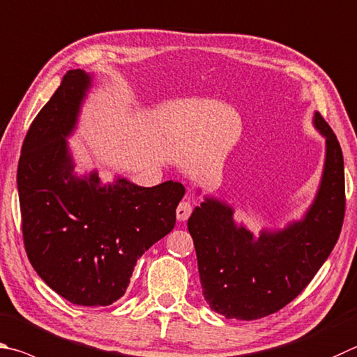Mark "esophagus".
I'll return each instance as SVG.
<instances>
[{
  "label": "esophagus",
  "instance_id": "34e87169",
  "mask_svg": "<svg viewBox=\"0 0 357 357\" xmlns=\"http://www.w3.org/2000/svg\"><path fill=\"white\" fill-rule=\"evenodd\" d=\"M190 213H192V204L189 201H181L176 209V217L179 222H185V220L190 217Z\"/></svg>",
  "mask_w": 357,
  "mask_h": 357
}]
</instances>
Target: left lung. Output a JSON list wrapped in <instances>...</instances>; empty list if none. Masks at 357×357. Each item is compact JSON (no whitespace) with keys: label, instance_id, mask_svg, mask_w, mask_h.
<instances>
[{"label":"left lung","instance_id":"obj_1","mask_svg":"<svg viewBox=\"0 0 357 357\" xmlns=\"http://www.w3.org/2000/svg\"><path fill=\"white\" fill-rule=\"evenodd\" d=\"M314 126L325 137V164L319 190L300 220L255 236L236 222L234 207L204 197L187 222L204 300L226 319L256 320L278 312L312 281L337 243L345 215L343 156L319 112Z\"/></svg>","mask_w":357,"mask_h":357}]
</instances>
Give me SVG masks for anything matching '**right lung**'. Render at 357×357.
<instances>
[{"label":"right lung","mask_w":357,"mask_h":357,"mask_svg":"<svg viewBox=\"0 0 357 357\" xmlns=\"http://www.w3.org/2000/svg\"><path fill=\"white\" fill-rule=\"evenodd\" d=\"M93 76L70 70L26 134L17 172L24 248L37 275L77 306H109L125 295L137 259L176 223L185 189L140 187L75 172V132Z\"/></svg>","instance_id":"add662e5"}]
</instances>
